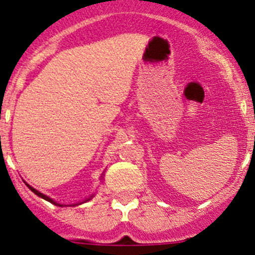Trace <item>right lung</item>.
Returning <instances> with one entry per match:
<instances>
[{
	"label": "right lung",
	"mask_w": 255,
	"mask_h": 255,
	"mask_svg": "<svg viewBox=\"0 0 255 255\" xmlns=\"http://www.w3.org/2000/svg\"><path fill=\"white\" fill-rule=\"evenodd\" d=\"M28 186V189L30 190V191H33L34 192L35 195H38V196L39 197H42V199H44V200H47V201H49L50 202V204H53V205H56V206H60V207H64V206H68V205H63V204H59V202H56V201H54L53 199H50V197H48L47 195H44V194H42V192H39L38 191V190H35L34 187H32L30 186V185H28V184H25ZM95 196V194H92L91 196L90 197H87V199H85V200H82L81 202H78V204H73V205H70V206H78V205H81V204H84V202H87V201H90V200L92 199V197Z\"/></svg>",
	"instance_id": "1"
}]
</instances>
